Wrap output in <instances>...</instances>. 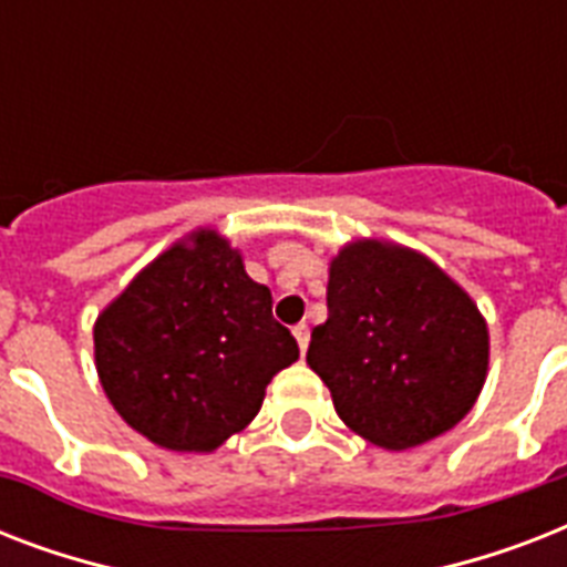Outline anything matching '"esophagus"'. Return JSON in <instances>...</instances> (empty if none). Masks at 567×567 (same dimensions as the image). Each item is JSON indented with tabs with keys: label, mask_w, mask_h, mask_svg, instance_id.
<instances>
[{
	"label": "esophagus",
	"mask_w": 567,
	"mask_h": 567,
	"mask_svg": "<svg viewBox=\"0 0 567 567\" xmlns=\"http://www.w3.org/2000/svg\"><path fill=\"white\" fill-rule=\"evenodd\" d=\"M293 338H297V344H300V350L306 353V347H309V327H306V323H297V327H293Z\"/></svg>",
	"instance_id": "34e87169"
}]
</instances>
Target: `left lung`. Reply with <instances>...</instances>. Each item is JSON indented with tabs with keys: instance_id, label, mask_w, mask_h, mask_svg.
<instances>
[{
	"instance_id": "obj_1",
	"label": "left lung",
	"mask_w": 567,
	"mask_h": 567,
	"mask_svg": "<svg viewBox=\"0 0 567 567\" xmlns=\"http://www.w3.org/2000/svg\"><path fill=\"white\" fill-rule=\"evenodd\" d=\"M327 306L306 362L355 435L409 450L474 409L488 377V323L432 258L350 240L329 261Z\"/></svg>"
}]
</instances>
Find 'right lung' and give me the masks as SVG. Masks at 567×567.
Listing matches in <instances>:
<instances>
[{
	"mask_svg": "<svg viewBox=\"0 0 567 567\" xmlns=\"http://www.w3.org/2000/svg\"><path fill=\"white\" fill-rule=\"evenodd\" d=\"M267 285L217 229L153 258L93 323L96 373L117 414L176 453H212L265 403L300 347L274 320Z\"/></svg>",
	"mask_w": 567,
	"mask_h": 567,
	"instance_id": "obj_1",
	"label": "right lung"
}]
</instances>
